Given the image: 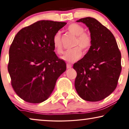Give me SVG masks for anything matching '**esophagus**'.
<instances>
[{"label": "esophagus", "instance_id": "34e87169", "mask_svg": "<svg viewBox=\"0 0 129 129\" xmlns=\"http://www.w3.org/2000/svg\"><path fill=\"white\" fill-rule=\"evenodd\" d=\"M66 67H67V69H71L72 68V65L70 64H66Z\"/></svg>", "mask_w": 129, "mask_h": 129}]
</instances>
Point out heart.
<instances>
[{"label": "heart", "instance_id": "b5f03b06", "mask_svg": "<svg viewBox=\"0 0 129 129\" xmlns=\"http://www.w3.org/2000/svg\"><path fill=\"white\" fill-rule=\"evenodd\" d=\"M68 30L77 37L74 46L75 48L67 50L63 52L61 59L69 63H73L80 59L82 56V52L84 53L88 52L91 45L90 36L84 33V28L80 24L72 23L68 26ZM53 45L55 50L59 53L61 52V40L60 33L57 32L53 37Z\"/></svg>", "mask_w": 129, "mask_h": 129}]
</instances>
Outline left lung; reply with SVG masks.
<instances>
[{
	"instance_id": "obj_1",
	"label": "left lung",
	"mask_w": 129,
	"mask_h": 129,
	"mask_svg": "<svg viewBox=\"0 0 129 129\" xmlns=\"http://www.w3.org/2000/svg\"><path fill=\"white\" fill-rule=\"evenodd\" d=\"M89 28L91 45L82 59L73 64L77 72L75 89L86 101L109 96L117 86L121 70V53L112 33L93 17L79 19Z\"/></svg>"
}]
</instances>
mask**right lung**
<instances>
[{
    "mask_svg": "<svg viewBox=\"0 0 129 129\" xmlns=\"http://www.w3.org/2000/svg\"><path fill=\"white\" fill-rule=\"evenodd\" d=\"M66 22L40 20L23 28L9 49L8 72L16 93L24 101L39 103L49 98L66 64L57 57L53 37Z\"/></svg>",
    "mask_w": 129,
    "mask_h": 129,
    "instance_id": "right-lung-1",
    "label": "right lung"
}]
</instances>
